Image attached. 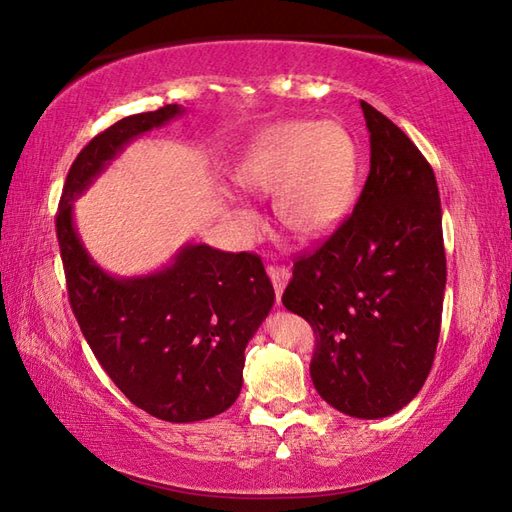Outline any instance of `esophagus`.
<instances>
[{
	"mask_svg": "<svg viewBox=\"0 0 512 512\" xmlns=\"http://www.w3.org/2000/svg\"><path fill=\"white\" fill-rule=\"evenodd\" d=\"M268 277H270V282H273V286H275V295H277V302H279V299H282L284 288L288 284V279H290V270L286 266H282V264H270L268 266Z\"/></svg>",
	"mask_w": 512,
	"mask_h": 512,
	"instance_id": "34e87169",
	"label": "esophagus"
}]
</instances>
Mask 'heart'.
Returning a JSON list of instances; mask_svg holds the SVG:
<instances>
[{"label": "heart", "mask_w": 512, "mask_h": 512, "mask_svg": "<svg viewBox=\"0 0 512 512\" xmlns=\"http://www.w3.org/2000/svg\"><path fill=\"white\" fill-rule=\"evenodd\" d=\"M357 150L335 122H288L268 128L237 166V179L259 195H275L279 222L302 239H317L342 224L355 193ZM239 222L259 228L253 210Z\"/></svg>", "instance_id": "b5f03b06"}]
</instances>
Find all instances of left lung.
Wrapping results in <instances>:
<instances>
[{
    "label": "left lung",
    "instance_id": "left-lung-1",
    "mask_svg": "<svg viewBox=\"0 0 512 512\" xmlns=\"http://www.w3.org/2000/svg\"><path fill=\"white\" fill-rule=\"evenodd\" d=\"M362 110V195L322 246L295 259L282 302L313 326L317 393L339 413L379 419L413 402L433 366L446 253L433 168L402 128Z\"/></svg>",
    "mask_w": 512,
    "mask_h": 512
}]
</instances>
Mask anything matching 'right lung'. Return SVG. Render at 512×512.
Listing matches in <instances>:
<instances>
[{
  "mask_svg": "<svg viewBox=\"0 0 512 512\" xmlns=\"http://www.w3.org/2000/svg\"><path fill=\"white\" fill-rule=\"evenodd\" d=\"M182 113L166 104L90 139L68 170L55 217L70 308L90 350L130 402L173 424L235 404L246 344L275 302L262 257L188 244L153 275L113 277L86 253L73 199L128 142Z\"/></svg>",
  "mask_w": 512,
  "mask_h": 512,
  "instance_id": "1",
  "label": "right lung"
}]
</instances>
